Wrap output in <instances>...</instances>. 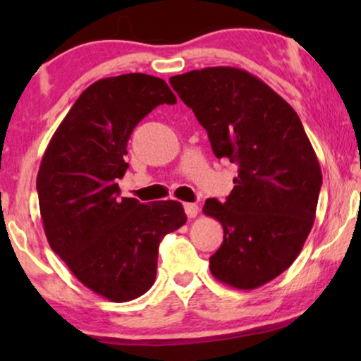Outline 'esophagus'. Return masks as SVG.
<instances>
[{"label": "esophagus", "instance_id": "esophagus-1", "mask_svg": "<svg viewBox=\"0 0 361 361\" xmlns=\"http://www.w3.org/2000/svg\"><path fill=\"white\" fill-rule=\"evenodd\" d=\"M184 210L189 219H195L197 214H199V205L197 204H184Z\"/></svg>", "mask_w": 361, "mask_h": 361}]
</instances>
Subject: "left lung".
<instances>
[{
  "mask_svg": "<svg viewBox=\"0 0 361 361\" xmlns=\"http://www.w3.org/2000/svg\"><path fill=\"white\" fill-rule=\"evenodd\" d=\"M169 82L214 154L238 166L224 204L204 205L224 226L212 274L236 289L259 288L294 263L314 225L322 187L314 147L294 108L250 72L207 67Z\"/></svg>",
  "mask_w": 361,
  "mask_h": 361,
  "instance_id": "8db88e82",
  "label": "left lung"
}]
</instances>
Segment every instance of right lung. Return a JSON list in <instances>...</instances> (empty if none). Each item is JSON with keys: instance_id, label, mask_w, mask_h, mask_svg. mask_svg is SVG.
<instances>
[{"instance_id": "add662e5", "label": "right lung", "mask_w": 361, "mask_h": 361, "mask_svg": "<svg viewBox=\"0 0 361 361\" xmlns=\"http://www.w3.org/2000/svg\"><path fill=\"white\" fill-rule=\"evenodd\" d=\"M177 98L146 73L102 78L83 90L59 125L37 172L39 209L52 251L83 286L113 302L154 284L159 243L187 221L176 200L120 197L133 130Z\"/></svg>"}]
</instances>
